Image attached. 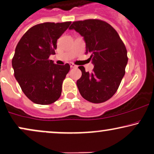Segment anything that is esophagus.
I'll return each instance as SVG.
<instances>
[{"label": "esophagus", "mask_w": 154, "mask_h": 154, "mask_svg": "<svg viewBox=\"0 0 154 154\" xmlns=\"http://www.w3.org/2000/svg\"><path fill=\"white\" fill-rule=\"evenodd\" d=\"M69 65H70V67H71L72 68H77V65H75V64H73V63H69Z\"/></svg>", "instance_id": "esophagus-1"}]
</instances>
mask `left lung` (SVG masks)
I'll use <instances>...</instances> for the list:
<instances>
[{"label":"left lung","mask_w":154,"mask_h":154,"mask_svg":"<svg viewBox=\"0 0 154 154\" xmlns=\"http://www.w3.org/2000/svg\"><path fill=\"white\" fill-rule=\"evenodd\" d=\"M84 38L86 54L94 65L91 73L79 66L82 77L77 81L79 93L92 103H102L112 97L125 75L127 51L117 32L104 21L89 19L75 21L69 28Z\"/></svg>","instance_id":"obj_1"}]
</instances>
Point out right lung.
Masks as SVG:
<instances>
[{
  "label": "right lung",
  "instance_id": "1",
  "mask_svg": "<svg viewBox=\"0 0 154 154\" xmlns=\"http://www.w3.org/2000/svg\"><path fill=\"white\" fill-rule=\"evenodd\" d=\"M71 22L44 23L29 29L17 43L12 60L15 79L29 100L38 104H50L60 98L62 85L70 69L69 64L55 65L57 40Z\"/></svg>",
  "mask_w": 154,
  "mask_h": 154
}]
</instances>
